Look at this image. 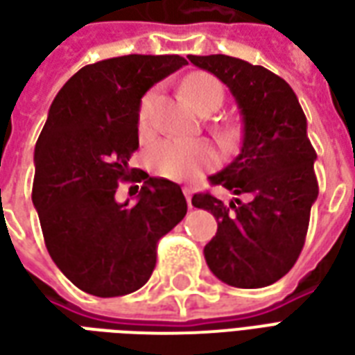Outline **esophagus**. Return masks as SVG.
<instances>
[{
    "label": "esophagus",
    "instance_id": "obj_1",
    "mask_svg": "<svg viewBox=\"0 0 355 355\" xmlns=\"http://www.w3.org/2000/svg\"><path fill=\"white\" fill-rule=\"evenodd\" d=\"M182 192H184V196H186V201H188V207L192 209V190H190V188H182Z\"/></svg>",
    "mask_w": 355,
    "mask_h": 355
}]
</instances>
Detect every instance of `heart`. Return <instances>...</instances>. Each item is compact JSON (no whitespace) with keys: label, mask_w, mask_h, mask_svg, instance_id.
<instances>
[{"label":"heart","mask_w":355,"mask_h":355,"mask_svg":"<svg viewBox=\"0 0 355 355\" xmlns=\"http://www.w3.org/2000/svg\"><path fill=\"white\" fill-rule=\"evenodd\" d=\"M182 91L190 104L203 116L215 114L224 104L223 83L207 72H196L188 76L182 83ZM154 110L155 93L150 91L144 94L139 110V129L142 135H148L154 127ZM241 132L243 129L238 121H226L215 127V139L223 148H232L241 139ZM148 163L157 177L182 180L200 171L213 167L216 163V155L213 148L203 140L165 139L150 148Z\"/></svg>","instance_id":"b5f03b06"}]
</instances>
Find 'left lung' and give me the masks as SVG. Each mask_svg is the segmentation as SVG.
Returning a JSON list of instances; mask_svg holds the SVG:
<instances>
[{
	"label": "left lung",
	"instance_id": "obj_1",
	"mask_svg": "<svg viewBox=\"0 0 355 355\" xmlns=\"http://www.w3.org/2000/svg\"><path fill=\"white\" fill-rule=\"evenodd\" d=\"M188 58L230 89L243 117L241 152L209 180L247 201L226 205L209 192L192 198L193 207L211 211L218 223L205 261L232 287H266L295 266L320 192L304 112L289 83L264 66L226 55Z\"/></svg>",
	"mask_w": 355,
	"mask_h": 355
}]
</instances>
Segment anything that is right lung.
I'll use <instances>...</instances> for the list:
<instances>
[{"mask_svg":"<svg viewBox=\"0 0 355 355\" xmlns=\"http://www.w3.org/2000/svg\"><path fill=\"white\" fill-rule=\"evenodd\" d=\"M186 64L178 55L106 58L73 73L51 104L35 142L32 201L51 259L89 295L140 289L154 272L157 241L188 211L180 186L129 167L140 98ZM123 180L143 182L135 206L115 201Z\"/></svg>","mask_w":355,"mask_h":355,"instance_id":"right-lung-1","label":"right lung"}]
</instances>
